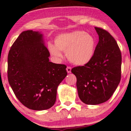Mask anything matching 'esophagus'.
I'll return each instance as SVG.
<instances>
[{"label":"esophagus","mask_w":131,"mask_h":131,"mask_svg":"<svg viewBox=\"0 0 131 131\" xmlns=\"http://www.w3.org/2000/svg\"><path fill=\"white\" fill-rule=\"evenodd\" d=\"M66 70H67V73H71V70H72V68H71V67H67V69H66Z\"/></svg>","instance_id":"34e87169"}]
</instances>
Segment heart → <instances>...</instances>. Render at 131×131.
<instances>
[{
	"label": "heart",
	"mask_w": 131,
	"mask_h": 131,
	"mask_svg": "<svg viewBox=\"0 0 131 131\" xmlns=\"http://www.w3.org/2000/svg\"><path fill=\"white\" fill-rule=\"evenodd\" d=\"M48 50L56 58H61L65 51L66 57L74 64L84 65L92 59L95 50V40L84 31H74L58 35L54 46L48 45Z\"/></svg>",
	"instance_id": "heart-1"
}]
</instances>
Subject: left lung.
Segmentation results:
<instances>
[{
	"label": "left lung",
	"mask_w": 131,
	"mask_h": 131,
	"mask_svg": "<svg viewBox=\"0 0 131 131\" xmlns=\"http://www.w3.org/2000/svg\"><path fill=\"white\" fill-rule=\"evenodd\" d=\"M99 36L92 59L72 69L77 77L79 97L86 104L96 105L111 97L121 80L122 54L109 32L95 27Z\"/></svg>",
	"instance_id": "1"
}]
</instances>
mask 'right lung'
Masks as SVG:
<instances>
[{
  "label": "right lung",
  "instance_id": "right-lung-1",
  "mask_svg": "<svg viewBox=\"0 0 131 131\" xmlns=\"http://www.w3.org/2000/svg\"><path fill=\"white\" fill-rule=\"evenodd\" d=\"M42 34L22 32L8 56V79L19 101L28 109L42 111L54 104L57 88L67 76V66L49 61Z\"/></svg>",
  "mask_w": 131,
  "mask_h": 131
}]
</instances>
